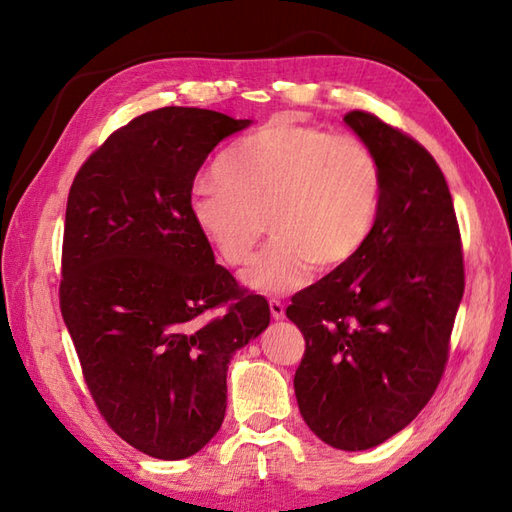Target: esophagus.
<instances>
[{"label":"esophagus","mask_w":512,"mask_h":512,"mask_svg":"<svg viewBox=\"0 0 512 512\" xmlns=\"http://www.w3.org/2000/svg\"><path fill=\"white\" fill-rule=\"evenodd\" d=\"M268 306H270V314H273V319H284V314H286L284 303H281L279 299H270Z\"/></svg>","instance_id":"34e87169"}]
</instances>
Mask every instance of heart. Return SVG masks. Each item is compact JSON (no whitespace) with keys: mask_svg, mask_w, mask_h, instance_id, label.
Instances as JSON below:
<instances>
[{"mask_svg":"<svg viewBox=\"0 0 512 512\" xmlns=\"http://www.w3.org/2000/svg\"><path fill=\"white\" fill-rule=\"evenodd\" d=\"M213 176L195 184L189 213L226 266H244L266 224L273 239L244 284L284 295L343 268L374 231L383 167L361 138L277 118L228 145Z\"/></svg>","mask_w":512,"mask_h":512,"instance_id":"1","label":"heart"}]
</instances>
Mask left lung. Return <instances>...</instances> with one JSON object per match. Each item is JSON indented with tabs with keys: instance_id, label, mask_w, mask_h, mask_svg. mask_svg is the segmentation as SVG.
Here are the masks:
<instances>
[{
	"instance_id": "8db88e82",
	"label": "left lung",
	"mask_w": 512,
	"mask_h": 512,
	"mask_svg": "<svg viewBox=\"0 0 512 512\" xmlns=\"http://www.w3.org/2000/svg\"><path fill=\"white\" fill-rule=\"evenodd\" d=\"M345 123L383 167L374 231L350 264L292 295L306 352L295 372L303 420L341 451H365L418 416L449 361L464 255L449 184L416 138L354 110Z\"/></svg>"
}]
</instances>
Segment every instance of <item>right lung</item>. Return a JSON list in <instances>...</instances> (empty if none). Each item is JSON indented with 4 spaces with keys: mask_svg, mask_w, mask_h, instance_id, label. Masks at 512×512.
Masks as SVG:
<instances>
[{
    "mask_svg": "<svg viewBox=\"0 0 512 512\" xmlns=\"http://www.w3.org/2000/svg\"><path fill=\"white\" fill-rule=\"evenodd\" d=\"M248 123L160 107L107 136L70 187L63 321L103 420L158 460L220 431L231 356L270 323L268 301L215 264L189 213L202 162Z\"/></svg>",
    "mask_w": 512,
    "mask_h": 512,
    "instance_id": "add662e5",
    "label": "right lung"
}]
</instances>
